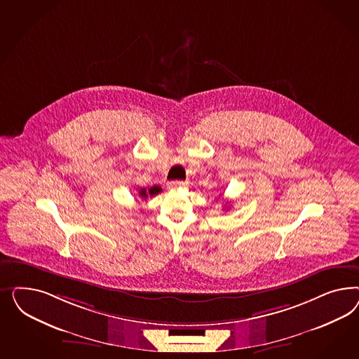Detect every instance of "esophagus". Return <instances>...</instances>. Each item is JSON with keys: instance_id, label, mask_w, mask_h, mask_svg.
<instances>
[{"instance_id": "1", "label": "esophagus", "mask_w": 359, "mask_h": 359, "mask_svg": "<svg viewBox=\"0 0 359 359\" xmlns=\"http://www.w3.org/2000/svg\"><path fill=\"white\" fill-rule=\"evenodd\" d=\"M187 183L185 182H182V180H174V182H170L167 187H168V189H177V188H183L185 187Z\"/></svg>"}]
</instances>
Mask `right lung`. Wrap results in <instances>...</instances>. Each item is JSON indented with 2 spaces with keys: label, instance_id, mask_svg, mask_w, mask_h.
Here are the masks:
<instances>
[{
  "label": "right lung",
  "instance_id": "add662e5",
  "mask_svg": "<svg viewBox=\"0 0 359 359\" xmlns=\"http://www.w3.org/2000/svg\"><path fill=\"white\" fill-rule=\"evenodd\" d=\"M161 192H162V188L158 187V185H154L149 191H147L146 188H142L141 191H140V197L146 200V198L154 197V196L158 195V194H161Z\"/></svg>",
  "mask_w": 359,
  "mask_h": 359
}]
</instances>
